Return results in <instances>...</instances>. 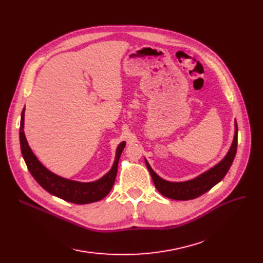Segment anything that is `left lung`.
I'll return each mask as SVG.
<instances>
[{
    "label": "left lung",
    "instance_id": "obj_1",
    "mask_svg": "<svg viewBox=\"0 0 263 263\" xmlns=\"http://www.w3.org/2000/svg\"><path fill=\"white\" fill-rule=\"evenodd\" d=\"M238 146V126L237 121H234V135L232 144L228 150L227 155L220 160L213 167L205 171L199 176L186 181L173 182L167 181L161 178L149 165L148 161L145 159L146 166L153 178L156 189L165 197L175 200H190L199 197L217 184L225 177L229 171L231 164L237 154Z\"/></svg>",
    "mask_w": 263,
    "mask_h": 263
}]
</instances>
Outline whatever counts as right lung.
<instances>
[{
  "label": "right lung",
  "mask_w": 263,
  "mask_h": 263,
  "mask_svg": "<svg viewBox=\"0 0 263 263\" xmlns=\"http://www.w3.org/2000/svg\"><path fill=\"white\" fill-rule=\"evenodd\" d=\"M24 113L25 107L21 113L20 121L21 154L27 166V170L32 174L39 185L54 196L78 204L90 203L104 198L108 194L109 191L112 190L115 182L119 158L124 146H126V142H121L118 145L112 168L103 177L98 179V180L91 182H80L76 180H70V179L61 177L49 171L34 155L24 134Z\"/></svg>",
  "instance_id": "obj_1"
}]
</instances>
